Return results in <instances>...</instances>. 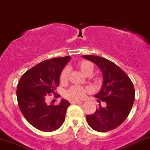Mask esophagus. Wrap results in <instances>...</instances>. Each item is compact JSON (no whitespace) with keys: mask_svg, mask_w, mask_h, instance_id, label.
<instances>
[{"mask_svg":"<svg viewBox=\"0 0 150 150\" xmlns=\"http://www.w3.org/2000/svg\"><path fill=\"white\" fill-rule=\"evenodd\" d=\"M71 103L72 104H78V105H80V104H82V102H81V101H73V102H72Z\"/></svg>","mask_w":150,"mask_h":150,"instance_id":"esophagus-1","label":"esophagus"}]
</instances>
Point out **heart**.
Listing matches in <instances>:
<instances>
[{"label": "heart", "mask_w": 150, "mask_h": 150, "mask_svg": "<svg viewBox=\"0 0 150 150\" xmlns=\"http://www.w3.org/2000/svg\"><path fill=\"white\" fill-rule=\"evenodd\" d=\"M77 66L86 76H90L94 70V66L92 63L86 60H81L79 61L77 63ZM68 74H69V69L68 68H64L61 72L59 80L61 84H65L67 82ZM88 91H89L88 88L80 86H73L66 91L65 96L70 101H79L85 98Z\"/></svg>", "instance_id": "heart-1"}]
</instances>
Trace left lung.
Instances as JSON below:
<instances>
[{"label":"left lung","mask_w":150,"mask_h":150,"mask_svg":"<svg viewBox=\"0 0 150 150\" xmlns=\"http://www.w3.org/2000/svg\"><path fill=\"white\" fill-rule=\"evenodd\" d=\"M83 57L92 61L101 70L103 83L95 97L106 103L105 108L99 105L93 114L86 115L87 123L98 132L112 131L123 123L131 112L135 100L133 82L127 73L112 61L98 56Z\"/></svg>","instance_id":"1"}]
</instances>
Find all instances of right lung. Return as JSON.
<instances>
[{
  "instance_id": "1",
  "label": "right lung",
  "mask_w": 150,
  "mask_h": 150,
  "mask_svg": "<svg viewBox=\"0 0 150 150\" xmlns=\"http://www.w3.org/2000/svg\"><path fill=\"white\" fill-rule=\"evenodd\" d=\"M70 57L43 61L21 76L17 89L19 108L25 119L35 129L45 132L54 131L62 125L66 110L70 105L62 99L59 105H47V96H60L55 92L59 85L61 72L70 61Z\"/></svg>"
}]
</instances>
